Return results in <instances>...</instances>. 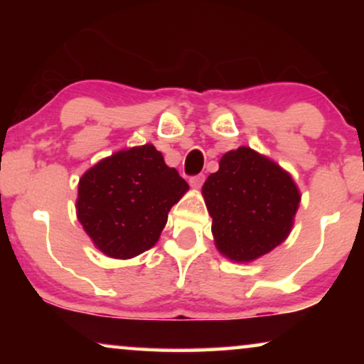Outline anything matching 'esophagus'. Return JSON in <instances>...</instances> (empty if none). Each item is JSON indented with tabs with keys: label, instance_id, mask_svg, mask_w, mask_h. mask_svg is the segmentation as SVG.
Returning a JSON list of instances; mask_svg holds the SVG:
<instances>
[{
	"label": "esophagus",
	"instance_id": "obj_1",
	"mask_svg": "<svg viewBox=\"0 0 364 364\" xmlns=\"http://www.w3.org/2000/svg\"><path fill=\"white\" fill-rule=\"evenodd\" d=\"M188 182H191V186L193 188H200L203 186V182H205V176H203V173H198V176L191 177V181Z\"/></svg>",
	"mask_w": 364,
	"mask_h": 364
}]
</instances>
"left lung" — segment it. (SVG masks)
Here are the masks:
<instances>
[{
    "label": "left lung",
    "instance_id": "left-lung-1",
    "mask_svg": "<svg viewBox=\"0 0 364 364\" xmlns=\"http://www.w3.org/2000/svg\"><path fill=\"white\" fill-rule=\"evenodd\" d=\"M215 247L252 262L290 235L300 192L290 173L250 147L227 152L202 187Z\"/></svg>",
    "mask_w": 364,
    "mask_h": 364
}]
</instances>
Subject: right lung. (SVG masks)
<instances>
[{"label":"right lung","mask_w":364,"mask_h":364,"mask_svg":"<svg viewBox=\"0 0 364 364\" xmlns=\"http://www.w3.org/2000/svg\"><path fill=\"white\" fill-rule=\"evenodd\" d=\"M187 191L152 144L119 151L79 178L77 220L104 255L127 260L156 245Z\"/></svg>","instance_id":"right-lung-1"}]
</instances>
